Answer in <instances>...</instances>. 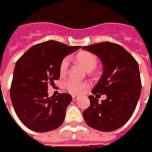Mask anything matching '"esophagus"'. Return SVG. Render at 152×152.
<instances>
[{
  "mask_svg": "<svg viewBox=\"0 0 152 152\" xmlns=\"http://www.w3.org/2000/svg\"><path fill=\"white\" fill-rule=\"evenodd\" d=\"M72 98H73V100H74V101H77V100H78V99H79V97H78V96L73 95L72 96Z\"/></svg>",
  "mask_w": 152,
  "mask_h": 152,
  "instance_id": "34e87169",
  "label": "esophagus"
}]
</instances>
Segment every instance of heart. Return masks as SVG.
Returning <instances> with one entry per match:
<instances>
[{
	"label": "heart",
	"mask_w": 152,
	"mask_h": 152,
	"mask_svg": "<svg viewBox=\"0 0 152 152\" xmlns=\"http://www.w3.org/2000/svg\"><path fill=\"white\" fill-rule=\"evenodd\" d=\"M77 60L80 64L83 66L86 70H93L97 65V58L93 54L88 52V51H81L77 54ZM69 67V59L65 58L61 62L60 72L61 75H64L66 74ZM64 88L66 90L74 93V94H80L85 91L86 88H88V84L83 82L78 81L73 78H69L64 82Z\"/></svg>",
	"instance_id": "heart-1"
}]
</instances>
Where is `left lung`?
<instances>
[{"mask_svg": "<svg viewBox=\"0 0 152 152\" xmlns=\"http://www.w3.org/2000/svg\"><path fill=\"white\" fill-rule=\"evenodd\" d=\"M97 56L103 73L92 94L106 95L99 100L90 95V105L83 112L85 122L94 129L111 132L129 121L139 100L142 83L138 64L119 44L105 42L82 47Z\"/></svg>", "mask_w": 152, "mask_h": 152, "instance_id": "8db88e82", "label": "left lung"}]
</instances>
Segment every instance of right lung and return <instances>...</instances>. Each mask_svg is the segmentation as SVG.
I'll use <instances>...</instances> for the list:
<instances>
[{
    "mask_svg": "<svg viewBox=\"0 0 152 152\" xmlns=\"http://www.w3.org/2000/svg\"><path fill=\"white\" fill-rule=\"evenodd\" d=\"M79 48L50 40L34 45L16 62L10 99L19 120L30 130L46 133L63 124L72 96L61 93L49 97L48 85L60 78L64 57Z\"/></svg>",
    "mask_w": 152,
    "mask_h": 152,
    "instance_id": "obj_1",
    "label": "right lung"
}]
</instances>
